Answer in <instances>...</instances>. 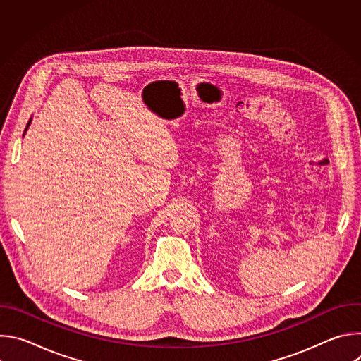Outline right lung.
Listing matches in <instances>:
<instances>
[{"label": "right lung", "mask_w": 361, "mask_h": 361, "mask_svg": "<svg viewBox=\"0 0 361 361\" xmlns=\"http://www.w3.org/2000/svg\"><path fill=\"white\" fill-rule=\"evenodd\" d=\"M30 123H31V120L28 121V124H27V128H28V126H30ZM27 128H25V131H27Z\"/></svg>", "instance_id": "1"}]
</instances>
